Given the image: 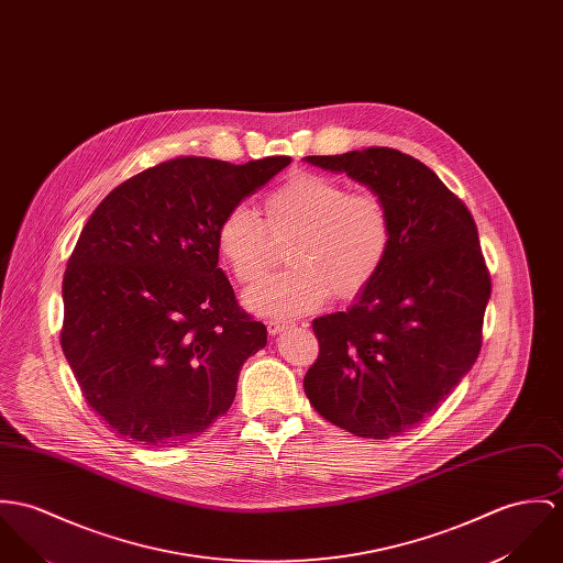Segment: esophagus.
Segmentation results:
<instances>
[{
    "label": "esophagus",
    "mask_w": 563,
    "mask_h": 563,
    "mask_svg": "<svg viewBox=\"0 0 563 563\" xmlns=\"http://www.w3.org/2000/svg\"><path fill=\"white\" fill-rule=\"evenodd\" d=\"M292 322L290 320H282V318H268L266 320V329H268V333L271 335H277V333H282L284 329H288Z\"/></svg>",
    "instance_id": "1"
}]
</instances>
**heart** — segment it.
I'll list each match as a JSON object with an SVG mask.
<instances>
[{
    "mask_svg": "<svg viewBox=\"0 0 563 563\" xmlns=\"http://www.w3.org/2000/svg\"><path fill=\"white\" fill-rule=\"evenodd\" d=\"M262 210L264 221L247 206H232L214 232L219 256L241 284L257 282L275 260V243L290 239L286 260L292 268L266 277L245 297L257 313H306L331 292L340 301L357 299L394 245L385 200L324 174H292L266 194Z\"/></svg>",
    "mask_w": 563,
    "mask_h": 563,
    "instance_id": "1",
    "label": "heart"
}]
</instances>
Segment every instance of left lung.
Segmentation results:
<instances>
[{"label":"left lung","instance_id":"1","mask_svg":"<svg viewBox=\"0 0 563 563\" xmlns=\"http://www.w3.org/2000/svg\"><path fill=\"white\" fill-rule=\"evenodd\" d=\"M306 161L367 185L394 221L374 284L346 311L311 322L320 353L303 378L307 398L357 437H398L439 409L479 355L490 273L477 225L410 154L372 146Z\"/></svg>","mask_w":563,"mask_h":563}]
</instances>
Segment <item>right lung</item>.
Segmentation results:
<instances>
[{"label": "right lung", "instance_id": "1", "mask_svg": "<svg viewBox=\"0 0 563 563\" xmlns=\"http://www.w3.org/2000/svg\"><path fill=\"white\" fill-rule=\"evenodd\" d=\"M290 156H176L118 185L68 257L59 344L88 407L148 448L196 439L234 402L266 327L217 266L214 232Z\"/></svg>", "mask_w": 563, "mask_h": 563}]
</instances>
